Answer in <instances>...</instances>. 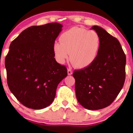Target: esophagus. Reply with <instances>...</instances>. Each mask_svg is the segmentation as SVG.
<instances>
[{
    "label": "esophagus",
    "instance_id": "obj_1",
    "mask_svg": "<svg viewBox=\"0 0 133 133\" xmlns=\"http://www.w3.org/2000/svg\"><path fill=\"white\" fill-rule=\"evenodd\" d=\"M68 75H71V74H72V71L71 68H69L68 69Z\"/></svg>",
    "mask_w": 133,
    "mask_h": 133
}]
</instances>
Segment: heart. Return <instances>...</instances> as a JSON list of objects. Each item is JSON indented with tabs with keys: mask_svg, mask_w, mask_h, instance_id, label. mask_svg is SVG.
<instances>
[{
	"mask_svg": "<svg viewBox=\"0 0 133 133\" xmlns=\"http://www.w3.org/2000/svg\"><path fill=\"white\" fill-rule=\"evenodd\" d=\"M60 42H55L53 52L56 61L64 64L70 53V61L79 68L88 66L97 57L100 47V38L94 30L73 27L63 32Z\"/></svg>",
	"mask_w": 133,
	"mask_h": 133,
	"instance_id": "1",
	"label": "heart"
}]
</instances>
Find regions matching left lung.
I'll use <instances>...</instances> for the list:
<instances>
[{
    "label": "left lung",
    "mask_w": 133,
    "mask_h": 133,
    "mask_svg": "<svg viewBox=\"0 0 133 133\" xmlns=\"http://www.w3.org/2000/svg\"><path fill=\"white\" fill-rule=\"evenodd\" d=\"M100 47L91 64L74 71L75 90L79 103L89 110L103 109L116 98L125 81L126 58L116 38L102 27L94 25Z\"/></svg>",
    "instance_id": "obj_1"
}]
</instances>
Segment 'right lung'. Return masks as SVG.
<instances>
[{
    "mask_svg": "<svg viewBox=\"0 0 133 133\" xmlns=\"http://www.w3.org/2000/svg\"><path fill=\"white\" fill-rule=\"evenodd\" d=\"M62 27L57 22L31 26L10 44L5 60L7 84L27 108L41 109L49 106L58 84L68 76L66 68L57 63L53 52Z\"/></svg>",
    "mask_w": 133,
    "mask_h": 133,
    "instance_id": "add662e5",
    "label": "right lung"
}]
</instances>
